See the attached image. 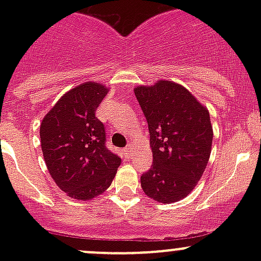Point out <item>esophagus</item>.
<instances>
[{
	"label": "esophagus",
	"instance_id": "esophagus-1",
	"mask_svg": "<svg viewBox=\"0 0 261 261\" xmlns=\"http://www.w3.org/2000/svg\"><path fill=\"white\" fill-rule=\"evenodd\" d=\"M133 150H134V145L133 144H127V146L123 149V151H125V155L127 158H131L133 156Z\"/></svg>",
	"mask_w": 261,
	"mask_h": 261
}]
</instances>
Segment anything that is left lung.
Returning <instances> with one entry per match:
<instances>
[{"label":"left lung","mask_w":261,"mask_h":261,"mask_svg":"<svg viewBox=\"0 0 261 261\" xmlns=\"http://www.w3.org/2000/svg\"><path fill=\"white\" fill-rule=\"evenodd\" d=\"M134 92L146 117L152 150V165L141 175V188L162 203L186 198L211 155L208 110L188 89L170 81L139 86Z\"/></svg>","instance_id":"8db88e82"}]
</instances>
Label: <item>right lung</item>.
Returning a JSON list of instances; mask_svg holds the SVG:
<instances>
[{
  "label": "right lung",
  "instance_id": "add662e5",
  "mask_svg": "<svg viewBox=\"0 0 261 261\" xmlns=\"http://www.w3.org/2000/svg\"><path fill=\"white\" fill-rule=\"evenodd\" d=\"M109 88L86 82L53 106L40 125L44 160L57 186L69 197L87 201L114 180L121 158L106 147L105 125L96 110Z\"/></svg>",
  "mask_w": 261,
  "mask_h": 261
}]
</instances>
